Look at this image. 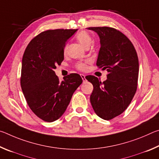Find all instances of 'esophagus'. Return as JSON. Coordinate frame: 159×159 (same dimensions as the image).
<instances>
[{
  "label": "esophagus",
  "mask_w": 159,
  "mask_h": 159,
  "mask_svg": "<svg viewBox=\"0 0 159 159\" xmlns=\"http://www.w3.org/2000/svg\"><path fill=\"white\" fill-rule=\"evenodd\" d=\"M80 76H81V78H82V79H83V82H85V80H86V79H85V76L84 74H80Z\"/></svg>",
  "instance_id": "1"
}]
</instances>
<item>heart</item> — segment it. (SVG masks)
Listing matches in <instances>:
<instances>
[{
  "mask_svg": "<svg viewBox=\"0 0 159 159\" xmlns=\"http://www.w3.org/2000/svg\"><path fill=\"white\" fill-rule=\"evenodd\" d=\"M76 39L83 47L85 48H88L93 42L92 37L88 34L86 31H80L79 34L76 35ZM67 45H66L64 48V52H66ZM76 68L80 70V71H85L87 69V64L83 62H80L76 64Z\"/></svg>",
  "mask_w": 159,
  "mask_h": 159,
  "instance_id": "obj_1",
  "label": "heart"
}]
</instances>
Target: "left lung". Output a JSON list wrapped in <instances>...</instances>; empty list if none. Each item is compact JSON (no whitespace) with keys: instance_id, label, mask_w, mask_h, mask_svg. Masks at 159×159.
Segmentation results:
<instances>
[{"instance_id":"obj_1","label":"left lung","mask_w":159,"mask_h":159,"mask_svg":"<svg viewBox=\"0 0 159 159\" xmlns=\"http://www.w3.org/2000/svg\"><path fill=\"white\" fill-rule=\"evenodd\" d=\"M88 29L98 33L100 39L97 66L108 72L104 82L91 75L85 77L93 85L90 103L99 117L109 120L128 108L136 93L138 54L128 38L117 29L108 26Z\"/></svg>"}]
</instances>
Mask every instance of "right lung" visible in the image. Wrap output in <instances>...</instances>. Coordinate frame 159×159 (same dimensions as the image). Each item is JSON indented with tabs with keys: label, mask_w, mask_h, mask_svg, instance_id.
Here are the masks:
<instances>
[{
	"label": "right lung",
	"mask_w": 159,
	"mask_h": 159,
	"mask_svg": "<svg viewBox=\"0 0 159 159\" xmlns=\"http://www.w3.org/2000/svg\"><path fill=\"white\" fill-rule=\"evenodd\" d=\"M77 29H49L29 42L24 52L21 88L31 111L44 121L52 122L66 111L83 80L70 74L60 81L54 69L64 60L66 41Z\"/></svg>",
	"instance_id": "right-lung-1"
}]
</instances>
